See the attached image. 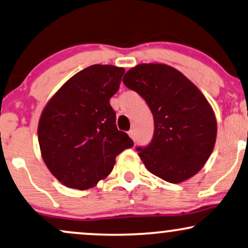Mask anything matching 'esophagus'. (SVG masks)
Masks as SVG:
<instances>
[{"instance_id":"esophagus-1","label":"esophagus","mask_w":248,"mask_h":248,"mask_svg":"<svg viewBox=\"0 0 248 248\" xmlns=\"http://www.w3.org/2000/svg\"><path fill=\"white\" fill-rule=\"evenodd\" d=\"M128 135L130 136V139H132V140H135V130L130 129L129 132H128Z\"/></svg>"}]
</instances>
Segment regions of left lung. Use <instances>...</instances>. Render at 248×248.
<instances>
[{"label": "left lung", "instance_id": "1", "mask_svg": "<svg viewBox=\"0 0 248 248\" xmlns=\"http://www.w3.org/2000/svg\"><path fill=\"white\" fill-rule=\"evenodd\" d=\"M122 82L147 101L154 115L153 141L137 148L145 168L172 184L195 175L216 142V116L207 98L184 74L163 63L137 64Z\"/></svg>", "mask_w": 248, "mask_h": 248}]
</instances>
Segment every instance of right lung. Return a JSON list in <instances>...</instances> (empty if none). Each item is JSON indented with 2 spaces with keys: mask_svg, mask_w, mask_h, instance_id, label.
I'll list each match as a JSON object with an SVG mask.
<instances>
[{
  "mask_svg": "<svg viewBox=\"0 0 248 248\" xmlns=\"http://www.w3.org/2000/svg\"><path fill=\"white\" fill-rule=\"evenodd\" d=\"M124 69L93 64L64 83L45 106L38 124L41 157L69 188L89 189L112 172L115 158L134 145L118 130L109 99Z\"/></svg>",
  "mask_w": 248,
  "mask_h": 248,
  "instance_id": "right-lung-1",
  "label": "right lung"
}]
</instances>
